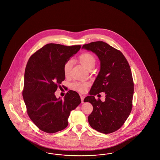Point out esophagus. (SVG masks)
I'll list each match as a JSON object with an SVG mask.
<instances>
[{
    "label": "esophagus",
    "instance_id": "34e87169",
    "mask_svg": "<svg viewBox=\"0 0 160 160\" xmlns=\"http://www.w3.org/2000/svg\"><path fill=\"white\" fill-rule=\"evenodd\" d=\"M85 98V96H82V95H81V102H82V103H83V100H84Z\"/></svg>",
    "mask_w": 160,
    "mask_h": 160
}]
</instances>
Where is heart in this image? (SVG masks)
I'll return each instance as SVG.
<instances>
[{"label": "heart", "instance_id": "heart-1", "mask_svg": "<svg viewBox=\"0 0 160 160\" xmlns=\"http://www.w3.org/2000/svg\"><path fill=\"white\" fill-rule=\"evenodd\" d=\"M78 60L87 69L90 70L94 68L96 63V59L95 56L89 52H85L83 53H82L79 56ZM71 68L72 62L70 60H69L64 64L63 68L64 73L66 77L69 76ZM89 83L88 82H75L72 84V87L73 89L81 92H84L87 91Z\"/></svg>", "mask_w": 160, "mask_h": 160}]
</instances>
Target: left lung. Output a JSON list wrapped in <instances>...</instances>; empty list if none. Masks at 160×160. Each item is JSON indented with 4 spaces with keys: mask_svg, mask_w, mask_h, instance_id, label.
Here are the masks:
<instances>
[{
    "mask_svg": "<svg viewBox=\"0 0 160 160\" xmlns=\"http://www.w3.org/2000/svg\"><path fill=\"white\" fill-rule=\"evenodd\" d=\"M82 48L94 52L100 62V70L91 88L90 96L83 100L93 107L88 122L98 132L112 133L123 125L132 109L134 83L130 65L120 51L106 42H91L83 45ZM102 92L106 94L103 102L94 98Z\"/></svg>",
    "mask_w": 160,
    "mask_h": 160,
    "instance_id": "8db88e82",
    "label": "left lung"
}]
</instances>
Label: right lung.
<instances>
[{
    "instance_id": "obj_1",
    "label": "right lung",
    "mask_w": 160,
    "mask_h": 160,
    "mask_svg": "<svg viewBox=\"0 0 160 160\" xmlns=\"http://www.w3.org/2000/svg\"><path fill=\"white\" fill-rule=\"evenodd\" d=\"M81 45L64 46L48 43L38 50L28 60L22 96L28 115L41 130L54 133L68 125L70 111L81 100L78 93L70 90L64 99L54 92L65 79L63 68Z\"/></svg>"
}]
</instances>
